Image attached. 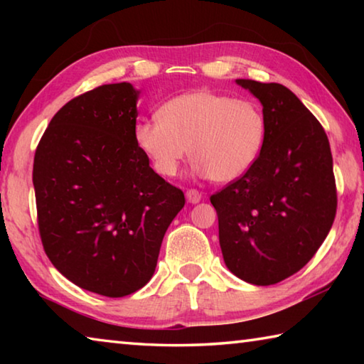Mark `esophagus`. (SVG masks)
<instances>
[{"mask_svg": "<svg viewBox=\"0 0 364 364\" xmlns=\"http://www.w3.org/2000/svg\"><path fill=\"white\" fill-rule=\"evenodd\" d=\"M186 199H188L189 204H197V202H200L202 194L197 189H188L186 191Z\"/></svg>", "mask_w": 364, "mask_h": 364, "instance_id": "obj_1", "label": "esophagus"}]
</instances>
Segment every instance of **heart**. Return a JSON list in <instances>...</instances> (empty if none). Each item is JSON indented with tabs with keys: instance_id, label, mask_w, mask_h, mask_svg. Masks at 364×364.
<instances>
[{
	"instance_id": "obj_1",
	"label": "heart",
	"mask_w": 364,
	"mask_h": 364,
	"mask_svg": "<svg viewBox=\"0 0 364 364\" xmlns=\"http://www.w3.org/2000/svg\"><path fill=\"white\" fill-rule=\"evenodd\" d=\"M133 139L160 176H175L189 154L197 173L230 183L257 164L267 117L255 101L196 90L165 101L159 117L138 119Z\"/></svg>"
}]
</instances>
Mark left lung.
I'll return each mask as SVG.
<instances>
[{
  "mask_svg": "<svg viewBox=\"0 0 364 364\" xmlns=\"http://www.w3.org/2000/svg\"><path fill=\"white\" fill-rule=\"evenodd\" d=\"M262 102L267 139L257 164L210 197L228 269L255 286L297 273L336 218L329 139L316 117L279 83L239 78Z\"/></svg>",
  "mask_w": 364,
  "mask_h": 364,
  "instance_id": "left-lung-1",
  "label": "left lung"
}]
</instances>
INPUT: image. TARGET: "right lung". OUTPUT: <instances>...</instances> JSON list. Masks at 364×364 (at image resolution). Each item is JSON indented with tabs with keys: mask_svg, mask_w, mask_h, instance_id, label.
I'll list each match as a JSON object with an SVG mask.
<instances>
[{
	"mask_svg": "<svg viewBox=\"0 0 364 364\" xmlns=\"http://www.w3.org/2000/svg\"><path fill=\"white\" fill-rule=\"evenodd\" d=\"M139 91L102 85L59 109L36 147L33 188L43 247L85 291L125 297L146 286L181 189L149 167L133 139Z\"/></svg>",
	"mask_w": 364,
	"mask_h": 364,
	"instance_id": "right-lung-1",
	"label": "right lung"
}]
</instances>
